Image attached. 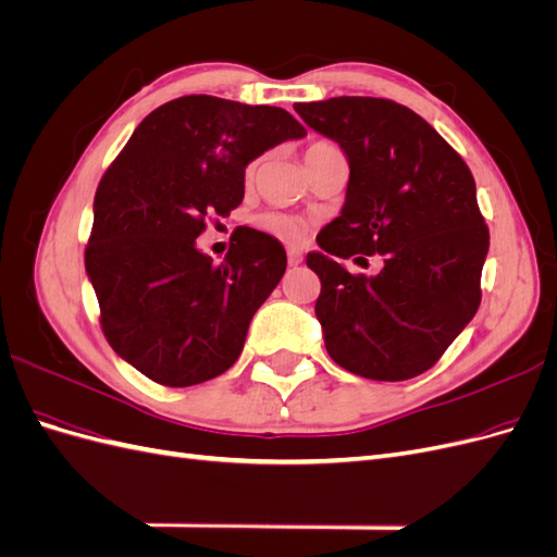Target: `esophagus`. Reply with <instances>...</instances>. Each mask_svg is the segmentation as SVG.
<instances>
[{
  "label": "esophagus",
  "mask_w": 557,
  "mask_h": 557,
  "mask_svg": "<svg viewBox=\"0 0 557 557\" xmlns=\"http://www.w3.org/2000/svg\"><path fill=\"white\" fill-rule=\"evenodd\" d=\"M301 260H305V256H301V250L288 248V262H290V267H297Z\"/></svg>",
  "instance_id": "34e87169"
}]
</instances>
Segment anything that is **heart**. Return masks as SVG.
I'll return each mask as SVG.
<instances>
[{
  "label": "heart",
  "mask_w": 557,
  "mask_h": 557,
  "mask_svg": "<svg viewBox=\"0 0 557 557\" xmlns=\"http://www.w3.org/2000/svg\"><path fill=\"white\" fill-rule=\"evenodd\" d=\"M332 148H336V146L330 144V141H313L307 148V160H311V158H315L320 153H325V150H332ZM256 172H258V162H250L246 166V183H250L252 178H256ZM256 225L262 232L272 234V237H276L281 242H301V239H305V234H307V223L301 221V218H295V215L283 213V211L260 213L256 218Z\"/></svg>",
  "instance_id": "heart-1"
}]
</instances>
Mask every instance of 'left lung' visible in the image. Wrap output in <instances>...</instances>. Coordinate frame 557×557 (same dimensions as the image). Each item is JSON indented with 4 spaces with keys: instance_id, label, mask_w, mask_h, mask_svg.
Wrapping results in <instances>:
<instances>
[{
    "instance_id": "8db88e82",
    "label": "left lung",
    "mask_w": 557,
    "mask_h": 557,
    "mask_svg": "<svg viewBox=\"0 0 557 557\" xmlns=\"http://www.w3.org/2000/svg\"><path fill=\"white\" fill-rule=\"evenodd\" d=\"M295 111L350 166L342 215L307 256L330 358L374 381L423 374L481 305L491 234L474 176L440 132L391 99L332 97ZM374 251L384 256L376 277L335 262Z\"/></svg>"
}]
</instances>
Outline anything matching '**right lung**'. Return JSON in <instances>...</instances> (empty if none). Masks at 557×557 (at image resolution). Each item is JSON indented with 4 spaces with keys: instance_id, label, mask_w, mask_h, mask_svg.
I'll list each match as a JSON object with an SVG mask.
<instances>
[{
    "instance_id": "obj_1",
    "label": "right lung",
    "mask_w": 557,
    "mask_h": 557,
    "mask_svg": "<svg viewBox=\"0 0 557 557\" xmlns=\"http://www.w3.org/2000/svg\"><path fill=\"white\" fill-rule=\"evenodd\" d=\"M305 134L278 107L178 97L144 117L99 181L86 272L107 342L150 381L197 385L242 356L252 315L288 264L285 250L237 227L215 267L195 239L207 215L242 205L250 160Z\"/></svg>"
}]
</instances>
